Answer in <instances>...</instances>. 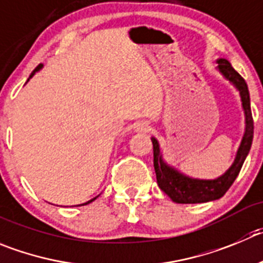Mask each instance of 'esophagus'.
<instances>
[{
	"mask_svg": "<svg viewBox=\"0 0 263 263\" xmlns=\"http://www.w3.org/2000/svg\"><path fill=\"white\" fill-rule=\"evenodd\" d=\"M151 129V124L146 120H141L134 124V131L135 132H148Z\"/></svg>",
	"mask_w": 263,
	"mask_h": 263,
	"instance_id": "34e87169",
	"label": "esophagus"
}]
</instances>
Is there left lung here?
<instances>
[{
    "instance_id": "left-lung-1",
    "label": "left lung",
    "mask_w": 263,
    "mask_h": 263,
    "mask_svg": "<svg viewBox=\"0 0 263 263\" xmlns=\"http://www.w3.org/2000/svg\"><path fill=\"white\" fill-rule=\"evenodd\" d=\"M215 62L218 63L215 70L239 92L241 109L244 111V134L232 165L226 170L224 174L214 179L193 178L167 163L163 158V152L158 140L152 136L157 183L158 187L176 203H205L219 200L239 175L253 141V119L250 111V98L247 83L226 58H218Z\"/></svg>"
}]
</instances>
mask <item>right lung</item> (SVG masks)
<instances>
[{
  "mask_svg": "<svg viewBox=\"0 0 263 263\" xmlns=\"http://www.w3.org/2000/svg\"><path fill=\"white\" fill-rule=\"evenodd\" d=\"M43 67H44V65H39V66H37V67H36V68H35V71H33V72H32V73H31V75H29L28 80H29V79H31V78H33V75H35V73H36V72H39V71H40V70H41V68H43ZM28 80H27V82H28ZM98 196H100V195H98ZM98 196H96V197H93V198H92V200L87 201V202H84V203H80V205H88V203L93 202V201H95V200H96V198H97V197H98ZM80 205H76V206H80Z\"/></svg>",
  "mask_w": 263,
  "mask_h": 263,
  "instance_id": "add662e5",
  "label": "right lung"
}]
</instances>
